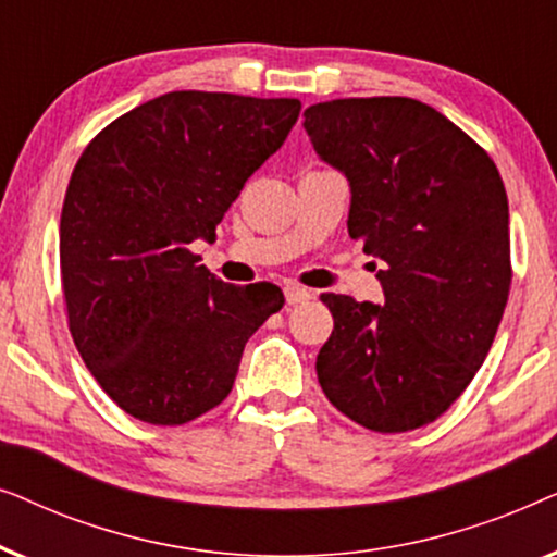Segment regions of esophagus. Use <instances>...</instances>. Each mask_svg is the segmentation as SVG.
I'll return each instance as SVG.
<instances>
[{"instance_id":"34e87169","label":"esophagus","mask_w":557,"mask_h":557,"mask_svg":"<svg viewBox=\"0 0 557 557\" xmlns=\"http://www.w3.org/2000/svg\"><path fill=\"white\" fill-rule=\"evenodd\" d=\"M284 294H286V304H307L309 299H311V292L309 288H301V286H296V284H288L286 288H284Z\"/></svg>"}]
</instances>
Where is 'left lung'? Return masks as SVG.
<instances>
[{"mask_svg": "<svg viewBox=\"0 0 557 557\" xmlns=\"http://www.w3.org/2000/svg\"><path fill=\"white\" fill-rule=\"evenodd\" d=\"M304 128L349 182V238L380 261L385 294L383 307L322 294L334 330L319 385L364 429H421L467 391L505 314V185L471 136L416 98L317 103Z\"/></svg>", "mask_w": 557, "mask_h": 557, "instance_id": "1", "label": "left lung"}]
</instances>
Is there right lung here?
<instances>
[{"label": "right lung", "mask_w": 557, "mask_h": 557, "mask_svg": "<svg viewBox=\"0 0 557 557\" xmlns=\"http://www.w3.org/2000/svg\"><path fill=\"white\" fill-rule=\"evenodd\" d=\"M299 111L296 98L172 90L81 154L60 215L67 326L128 416L182 425L220 406L250 334L284 307L278 286L225 284L187 246L215 238Z\"/></svg>", "instance_id": "right-lung-1"}]
</instances>
